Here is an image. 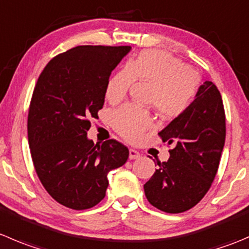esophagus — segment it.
Listing matches in <instances>:
<instances>
[{
  "label": "esophagus",
  "instance_id": "34e87169",
  "mask_svg": "<svg viewBox=\"0 0 249 249\" xmlns=\"http://www.w3.org/2000/svg\"><path fill=\"white\" fill-rule=\"evenodd\" d=\"M129 158H130V159H137V158H140V153L136 151V149L130 148V149H129Z\"/></svg>",
  "mask_w": 249,
  "mask_h": 249
}]
</instances>
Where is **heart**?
I'll use <instances>...</instances> for the list:
<instances>
[{
	"mask_svg": "<svg viewBox=\"0 0 249 249\" xmlns=\"http://www.w3.org/2000/svg\"><path fill=\"white\" fill-rule=\"evenodd\" d=\"M134 80L152 84L148 103L153 105L164 119H174L189 109L198 88V75L169 53L149 50L130 59L125 68L109 79L106 97L109 102L124 100ZM147 110L134 105H125L112 115L113 127L125 139L136 141L151 125Z\"/></svg>",
	"mask_w": 249,
	"mask_h": 249,
	"instance_id": "obj_1",
	"label": "heart"
}]
</instances>
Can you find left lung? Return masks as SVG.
<instances>
[{
	"instance_id": "left-lung-1",
	"label": "left lung",
	"mask_w": 249,
	"mask_h": 249,
	"mask_svg": "<svg viewBox=\"0 0 249 249\" xmlns=\"http://www.w3.org/2000/svg\"><path fill=\"white\" fill-rule=\"evenodd\" d=\"M159 136L174 144L170 158L158 163L143 185L153 207L165 213H182L196 206L211 189L225 143V112L216 86L206 81L182 115L171 120Z\"/></svg>"
}]
</instances>
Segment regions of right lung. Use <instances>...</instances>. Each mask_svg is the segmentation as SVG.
<instances>
[{"label": "right lung", "mask_w": 249, "mask_h": 249, "mask_svg": "<svg viewBox=\"0 0 249 249\" xmlns=\"http://www.w3.org/2000/svg\"><path fill=\"white\" fill-rule=\"evenodd\" d=\"M130 50L78 46L52 58L38 76L29 108V146L41 183L62 206L83 211L100 203L108 173L129 158L124 144H95L88 131L102 109L113 69Z\"/></svg>", "instance_id": "obj_1"}]
</instances>
